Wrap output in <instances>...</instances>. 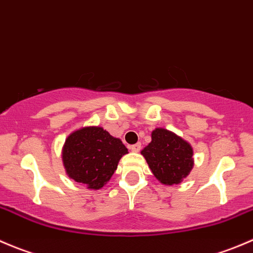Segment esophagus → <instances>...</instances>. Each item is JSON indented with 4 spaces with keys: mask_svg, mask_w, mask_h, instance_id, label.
<instances>
[{
    "mask_svg": "<svg viewBox=\"0 0 253 253\" xmlns=\"http://www.w3.org/2000/svg\"><path fill=\"white\" fill-rule=\"evenodd\" d=\"M141 148H142L141 143H136V144H133V145H129V149L134 153L139 152V150H141Z\"/></svg>",
    "mask_w": 253,
    "mask_h": 253,
    "instance_id": "1",
    "label": "esophagus"
}]
</instances>
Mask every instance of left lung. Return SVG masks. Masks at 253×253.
Masks as SVG:
<instances>
[{"label":"left lung","mask_w":253,"mask_h":253,"mask_svg":"<svg viewBox=\"0 0 253 253\" xmlns=\"http://www.w3.org/2000/svg\"><path fill=\"white\" fill-rule=\"evenodd\" d=\"M141 154L155 178L167 186L182 182L195 164L192 145L162 127L152 132V142L143 148Z\"/></svg>","instance_id":"8db88e82"}]
</instances>
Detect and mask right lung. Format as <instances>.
I'll return each instance as SVG.
<instances>
[{"instance_id": "1", "label": "right lung", "mask_w": 253, "mask_h": 253, "mask_svg": "<svg viewBox=\"0 0 253 253\" xmlns=\"http://www.w3.org/2000/svg\"><path fill=\"white\" fill-rule=\"evenodd\" d=\"M127 153L121 139L103 127L85 126L66 138L61 158L68 177L95 191L110 181L120 159Z\"/></svg>"}]
</instances>
